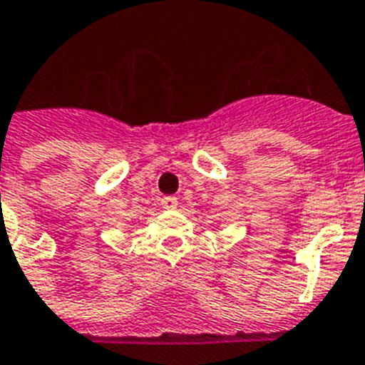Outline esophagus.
Returning a JSON list of instances; mask_svg holds the SVG:
<instances>
[{"label": "esophagus", "mask_w": 365, "mask_h": 365, "mask_svg": "<svg viewBox=\"0 0 365 365\" xmlns=\"http://www.w3.org/2000/svg\"><path fill=\"white\" fill-rule=\"evenodd\" d=\"M160 205L162 208H177L179 201H177V197H173V195H164V197L160 199Z\"/></svg>", "instance_id": "obj_1"}]
</instances>
